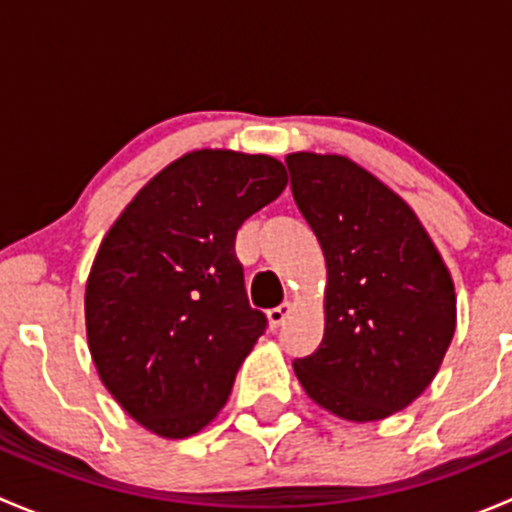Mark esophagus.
Listing matches in <instances>:
<instances>
[{"mask_svg": "<svg viewBox=\"0 0 512 512\" xmlns=\"http://www.w3.org/2000/svg\"><path fill=\"white\" fill-rule=\"evenodd\" d=\"M292 309H294V304L292 302H282L280 307H275V309H270V312H267V319H270V324L272 327H282V324H285V319L289 317V314H292Z\"/></svg>", "mask_w": 512, "mask_h": 512, "instance_id": "1", "label": "esophagus"}]
</instances>
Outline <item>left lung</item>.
Masks as SVG:
<instances>
[{"label": "left lung", "mask_w": 512, "mask_h": 512, "mask_svg": "<svg viewBox=\"0 0 512 512\" xmlns=\"http://www.w3.org/2000/svg\"><path fill=\"white\" fill-rule=\"evenodd\" d=\"M285 163L327 260L322 344L294 359V374L334 416L379 421L418 399L446 356L451 272L414 210L354 160L292 153Z\"/></svg>", "instance_id": "obj_1"}]
</instances>
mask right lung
<instances>
[{
    "instance_id": "obj_1",
    "label": "right lung",
    "mask_w": 512,
    "mask_h": 512,
    "mask_svg": "<svg viewBox=\"0 0 512 512\" xmlns=\"http://www.w3.org/2000/svg\"><path fill=\"white\" fill-rule=\"evenodd\" d=\"M285 185L277 158L185 153L103 237L84 302L91 359L123 411L156 436L188 438L208 426L265 334L235 235Z\"/></svg>"
}]
</instances>
